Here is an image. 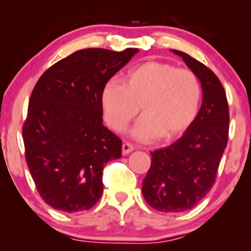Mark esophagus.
I'll return each instance as SVG.
<instances>
[{"label": "esophagus", "instance_id": "obj_1", "mask_svg": "<svg viewBox=\"0 0 251 251\" xmlns=\"http://www.w3.org/2000/svg\"><path fill=\"white\" fill-rule=\"evenodd\" d=\"M133 145H132V144H129V143H127V142H125L123 144V154L125 155V154H128V153H131L132 151H133Z\"/></svg>", "mask_w": 251, "mask_h": 251}]
</instances>
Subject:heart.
<instances>
[{
	"label": "heart",
	"instance_id": "b5f03b06",
	"mask_svg": "<svg viewBox=\"0 0 251 251\" xmlns=\"http://www.w3.org/2000/svg\"><path fill=\"white\" fill-rule=\"evenodd\" d=\"M122 83L103 86L100 102L111 128L124 132L139 113L144 114L132 135L142 142L180 137L197 117L201 99L200 79L190 70L159 61L131 68Z\"/></svg>",
	"mask_w": 251,
	"mask_h": 251
}]
</instances>
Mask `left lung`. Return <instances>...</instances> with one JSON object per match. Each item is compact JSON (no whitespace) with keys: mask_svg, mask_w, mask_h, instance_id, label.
<instances>
[{"mask_svg":"<svg viewBox=\"0 0 251 251\" xmlns=\"http://www.w3.org/2000/svg\"><path fill=\"white\" fill-rule=\"evenodd\" d=\"M197 75L203 100L197 117L178 140L151 152L143 196L152 208L181 212L195 208L211 190L229 134V106L216 74L183 51L172 50Z\"/></svg>","mask_w":251,"mask_h":251,"instance_id":"left-lung-1","label":"left lung"}]
</instances>
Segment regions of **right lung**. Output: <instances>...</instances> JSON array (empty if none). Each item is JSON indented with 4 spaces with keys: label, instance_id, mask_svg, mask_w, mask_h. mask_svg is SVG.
Wrapping results in <instances>:
<instances>
[{
    "label": "right lung",
    "instance_id": "1",
    "mask_svg": "<svg viewBox=\"0 0 251 251\" xmlns=\"http://www.w3.org/2000/svg\"><path fill=\"white\" fill-rule=\"evenodd\" d=\"M137 48L74 51L42 74L33 89L22 134L40 196L60 211L91 209L102 195V171L122 157V140L102 125L103 86Z\"/></svg>",
    "mask_w": 251,
    "mask_h": 251
}]
</instances>
